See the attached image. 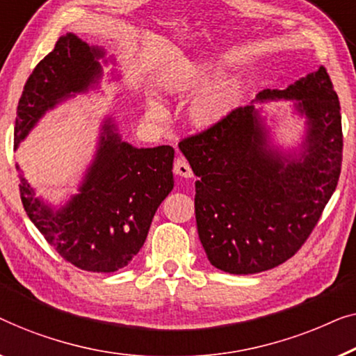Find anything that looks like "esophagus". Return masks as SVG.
Instances as JSON below:
<instances>
[{
    "label": "esophagus",
    "mask_w": 356,
    "mask_h": 356,
    "mask_svg": "<svg viewBox=\"0 0 356 356\" xmlns=\"http://www.w3.org/2000/svg\"><path fill=\"white\" fill-rule=\"evenodd\" d=\"M174 174L179 177H185V179L193 177L192 168H190V164L185 161L184 158H177L176 161H174Z\"/></svg>",
    "instance_id": "esophagus-1"
}]
</instances>
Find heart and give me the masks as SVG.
<instances>
[{
	"mask_svg": "<svg viewBox=\"0 0 356 356\" xmlns=\"http://www.w3.org/2000/svg\"><path fill=\"white\" fill-rule=\"evenodd\" d=\"M213 76V67L208 64L188 63L172 79L168 80L166 88L171 93H188L202 87ZM237 99V82L230 76L211 80L195 95L188 106V116L193 124L202 127L213 126L230 113ZM147 116L153 121H161L166 109L158 99H147Z\"/></svg>",
	"mask_w": 356,
	"mask_h": 356,
	"instance_id": "1",
	"label": "heart"
}]
</instances>
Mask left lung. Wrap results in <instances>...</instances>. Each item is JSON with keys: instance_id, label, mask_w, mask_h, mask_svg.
Listing matches in <instances>:
<instances>
[{"instance_id": "1", "label": "left lung", "mask_w": 356, "mask_h": 356, "mask_svg": "<svg viewBox=\"0 0 356 356\" xmlns=\"http://www.w3.org/2000/svg\"><path fill=\"white\" fill-rule=\"evenodd\" d=\"M292 101L305 119L297 147L272 142L256 103ZM342 116L323 66L284 90H263L247 106L192 137L179 149L195 176V218L209 263L229 274L268 271L292 258L337 187Z\"/></svg>"}]
</instances>
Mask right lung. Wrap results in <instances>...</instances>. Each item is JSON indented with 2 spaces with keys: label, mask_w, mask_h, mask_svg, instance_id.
I'll return each mask as SVG.
<instances>
[{
  "label": "right lung",
  "mask_w": 356,
  "mask_h": 356,
  "mask_svg": "<svg viewBox=\"0 0 356 356\" xmlns=\"http://www.w3.org/2000/svg\"><path fill=\"white\" fill-rule=\"evenodd\" d=\"M102 61L104 66L116 64L103 47L88 44L72 32L61 35L24 87L14 148L58 104L98 90ZM111 79H121L114 67ZM172 163V147H134L124 142L116 121L106 116L77 193L59 207L38 197L19 164L16 168L24 209L47 242L83 271L114 273L126 268L143 247L154 213L174 188Z\"/></svg>",
  "instance_id": "obj_1"
}]
</instances>
